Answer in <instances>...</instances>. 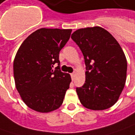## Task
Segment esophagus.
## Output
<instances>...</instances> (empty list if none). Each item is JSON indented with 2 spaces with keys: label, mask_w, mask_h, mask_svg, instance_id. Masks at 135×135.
<instances>
[{
  "label": "esophagus",
  "mask_w": 135,
  "mask_h": 135,
  "mask_svg": "<svg viewBox=\"0 0 135 135\" xmlns=\"http://www.w3.org/2000/svg\"><path fill=\"white\" fill-rule=\"evenodd\" d=\"M70 76H71V78H72V80H74V76H75V74H74V73H72V74H70Z\"/></svg>",
  "instance_id": "obj_1"
}]
</instances>
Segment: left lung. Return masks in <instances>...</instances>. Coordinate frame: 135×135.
I'll return each instance as SVG.
<instances>
[{"mask_svg": "<svg viewBox=\"0 0 135 135\" xmlns=\"http://www.w3.org/2000/svg\"><path fill=\"white\" fill-rule=\"evenodd\" d=\"M71 38L81 49L86 66L85 83L76 88L80 103L92 110L111 107L126 80L127 60L120 45L99 26L78 29Z\"/></svg>", "mask_w": 135, "mask_h": 135, "instance_id": "left-lung-1", "label": "left lung"}]
</instances>
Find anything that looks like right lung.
<instances>
[{"mask_svg":"<svg viewBox=\"0 0 135 135\" xmlns=\"http://www.w3.org/2000/svg\"><path fill=\"white\" fill-rule=\"evenodd\" d=\"M71 29L40 28L25 40L13 61L16 88L24 103L40 113L59 108L71 78L59 66V52L70 38Z\"/></svg>","mask_w":135,"mask_h":135,"instance_id":"1","label":"right lung"}]
</instances>
